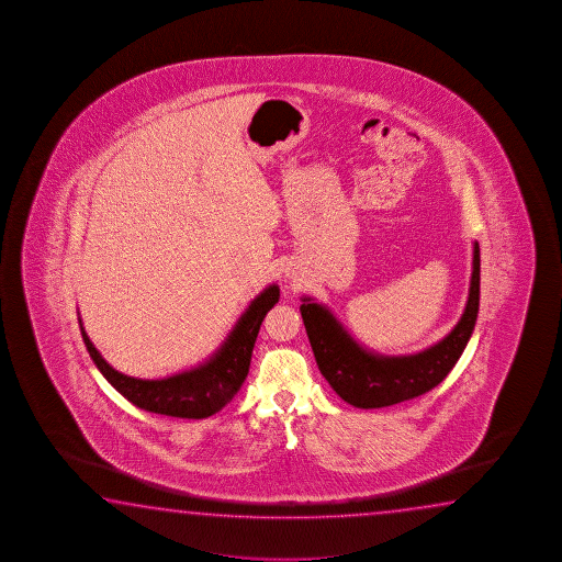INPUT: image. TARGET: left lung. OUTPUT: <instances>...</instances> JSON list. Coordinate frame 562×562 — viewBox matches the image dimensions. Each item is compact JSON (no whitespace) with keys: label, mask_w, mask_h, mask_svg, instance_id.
<instances>
[{"label":"left lung","mask_w":562,"mask_h":562,"mask_svg":"<svg viewBox=\"0 0 562 562\" xmlns=\"http://www.w3.org/2000/svg\"><path fill=\"white\" fill-rule=\"evenodd\" d=\"M301 314L316 366L340 400L358 409H380L437 387L464 352L480 308V246L472 241V276L464 313L438 342L415 353L375 352L313 296H301Z\"/></svg>","instance_id":"1"}]
</instances>
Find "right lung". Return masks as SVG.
Listing matches in <instances>:
<instances>
[{"instance_id": "add662e5", "label": "right lung", "mask_w": 562, "mask_h": 562, "mask_svg": "<svg viewBox=\"0 0 562 562\" xmlns=\"http://www.w3.org/2000/svg\"><path fill=\"white\" fill-rule=\"evenodd\" d=\"M277 303L279 285L271 283L249 301L228 336L204 362L157 380H143L115 370L114 366L105 362L104 356L95 350L94 344L88 338L80 313L78 324L86 350L95 368L135 407L179 419H206L224 409L241 390L248 378L259 326Z\"/></svg>"}]
</instances>
